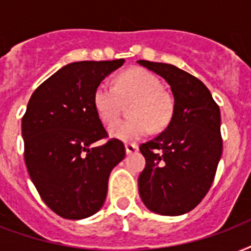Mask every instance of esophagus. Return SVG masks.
<instances>
[{
  "label": "esophagus",
  "mask_w": 251,
  "mask_h": 251,
  "mask_svg": "<svg viewBox=\"0 0 251 251\" xmlns=\"http://www.w3.org/2000/svg\"><path fill=\"white\" fill-rule=\"evenodd\" d=\"M125 150H126V153L130 155V153L137 152L138 150H139V147H138V145H134V143H126Z\"/></svg>",
  "instance_id": "esophagus-1"
}]
</instances>
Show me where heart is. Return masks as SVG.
<instances>
[{
  "label": "heart",
  "mask_w": 251,
  "mask_h": 251,
  "mask_svg": "<svg viewBox=\"0 0 251 251\" xmlns=\"http://www.w3.org/2000/svg\"><path fill=\"white\" fill-rule=\"evenodd\" d=\"M133 100L129 113L133 117L118 120L109 126L112 138L122 142L138 141L151 129H163L173 114L171 95L161 90V82L152 73L135 68L116 78L114 86L101 82L94 91V108L104 124L117 118L122 102Z\"/></svg>",
  "instance_id": "1"
}]
</instances>
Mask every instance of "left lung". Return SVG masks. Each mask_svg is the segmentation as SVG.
Masks as SVG:
<instances>
[{"label": "left lung", "instance_id": "8db88e82", "mask_svg": "<svg viewBox=\"0 0 251 251\" xmlns=\"http://www.w3.org/2000/svg\"><path fill=\"white\" fill-rule=\"evenodd\" d=\"M171 86L173 114L165 130L141 145L146 167L138 189L150 211L178 216L208 193L223 152L220 109L204 84L173 65L137 61Z\"/></svg>", "mask_w": 251, "mask_h": 251}]
</instances>
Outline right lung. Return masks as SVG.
Returning a JSON list of instances; mask_svg holds the SVG:
<instances>
[{
  "instance_id": "add662e5",
  "label": "right lung",
  "mask_w": 251,
  "mask_h": 251,
  "mask_svg": "<svg viewBox=\"0 0 251 251\" xmlns=\"http://www.w3.org/2000/svg\"><path fill=\"white\" fill-rule=\"evenodd\" d=\"M125 60L65 65L37 87L22 118L25 161L47 206L70 220L96 214L105 202L112 169L125 146L110 139L94 108V91Z\"/></svg>"
}]
</instances>
